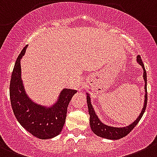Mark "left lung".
<instances>
[{
	"label": "left lung",
	"mask_w": 157,
	"mask_h": 157,
	"mask_svg": "<svg viewBox=\"0 0 157 157\" xmlns=\"http://www.w3.org/2000/svg\"><path fill=\"white\" fill-rule=\"evenodd\" d=\"M137 62L140 64L142 66L143 70V80L145 82V96H144V104H143V107L141 110V113L139 115L137 119H136L134 122H132L131 124L129 126H123V127H116V126H109V125L105 124L102 121L100 120L99 118L95 113V109H94L93 106H92V103H91V98L90 95L89 93H86V99H87V105L88 108H89V113L90 118H89V123H90V127L92 129V131L95 134L96 136L102 138L107 139V140H119V139L122 138V137L127 136L131 131L137 125L140 120L141 119L142 116H143V113H144L145 109L147 108V71L145 70L144 65H143L142 59L140 58V55H137L136 59Z\"/></svg>",
	"instance_id": "1"
}]
</instances>
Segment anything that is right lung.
<instances>
[{
  "label": "right lung",
  "mask_w": 157,
  "mask_h": 157,
  "mask_svg": "<svg viewBox=\"0 0 157 157\" xmlns=\"http://www.w3.org/2000/svg\"><path fill=\"white\" fill-rule=\"evenodd\" d=\"M25 46L17 57L10 83V99L13 112L18 122L31 135L48 140L61 133L65 122L67 109L77 90L65 89L51 105L34 102L25 92L21 79V60L25 55Z\"/></svg>",
  "instance_id": "right-lung-1"
}]
</instances>
